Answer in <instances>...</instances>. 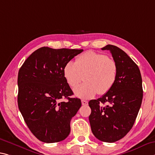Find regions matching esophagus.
<instances>
[{"label":"esophagus","mask_w":155,"mask_h":155,"mask_svg":"<svg viewBox=\"0 0 155 155\" xmlns=\"http://www.w3.org/2000/svg\"><path fill=\"white\" fill-rule=\"evenodd\" d=\"M81 103H82L83 105H87V104H88V102L87 101H85V100H82Z\"/></svg>","instance_id":"1"}]
</instances>
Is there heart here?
<instances>
[{
  "mask_svg": "<svg viewBox=\"0 0 155 155\" xmlns=\"http://www.w3.org/2000/svg\"><path fill=\"white\" fill-rule=\"evenodd\" d=\"M118 68L114 61L104 54L88 51L78 56L75 63L68 62L63 69L66 81L70 87H76L84 80L85 83L74 90L75 95L87 99L97 94H106L114 85Z\"/></svg>",
  "mask_w": 155,
  "mask_h": 155,
  "instance_id": "b5f03b06",
  "label": "heart"
}]
</instances>
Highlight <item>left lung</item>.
<instances>
[{
  "label": "left lung",
  "mask_w": 155,
  "mask_h": 155,
  "mask_svg": "<svg viewBox=\"0 0 155 155\" xmlns=\"http://www.w3.org/2000/svg\"><path fill=\"white\" fill-rule=\"evenodd\" d=\"M101 50L112 54L117 65V78L109 92L89 101L92 110L89 121L96 138L113 143L133 126L143 99L142 78L138 66L121 49L107 45Z\"/></svg>",
  "instance_id": "1"
}]
</instances>
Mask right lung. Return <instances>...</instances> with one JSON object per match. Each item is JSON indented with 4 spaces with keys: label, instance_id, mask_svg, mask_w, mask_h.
I'll return each instance as SVG.
<instances>
[{
    "label": "right lung",
    "instance_id": "add662e5",
    "mask_svg": "<svg viewBox=\"0 0 155 155\" xmlns=\"http://www.w3.org/2000/svg\"><path fill=\"white\" fill-rule=\"evenodd\" d=\"M83 50L43 47L25 61L18 74V105L34 136L45 143L67 138L70 121L81 106L66 81V63ZM68 99L67 102L61 101Z\"/></svg>",
    "mask_w": 155,
    "mask_h": 155
}]
</instances>
